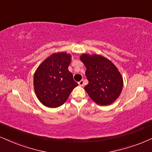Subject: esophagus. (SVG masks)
<instances>
[{
  "label": "esophagus",
  "mask_w": 152,
  "mask_h": 152,
  "mask_svg": "<svg viewBox=\"0 0 152 152\" xmlns=\"http://www.w3.org/2000/svg\"><path fill=\"white\" fill-rule=\"evenodd\" d=\"M78 84H79L80 86L82 87V86H84V81L83 80H81V81H80L79 82H78Z\"/></svg>",
  "instance_id": "34e87169"
}]
</instances>
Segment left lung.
I'll list each match as a JSON object with an SVG mask.
<instances>
[{
    "label": "left lung",
    "instance_id": "obj_1",
    "mask_svg": "<svg viewBox=\"0 0 152 152\" xmlns=\"http://www.w3.org/2000/svg\"><path fill=\"white\" fill-rule=\"evenodd\" d=\"M89 83L85 87L90 98L101 106H106L118 98L123 87L121 73L111 61L102 56L82 54Z\"/></svg>",
    "mask_w": 152,
    "mask_h": 152
}]
</instances>
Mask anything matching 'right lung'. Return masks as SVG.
<instances>
[{"label": "right lung", "instance_id": "1", "mask_svg": "<svg viewBox=\"0 0 152 152\" xmlns=\"http://www.w3.org/2000/svg\"><path fill=\"white\" fill-rule=\"evenodd\" d=\"M70 54L53 53L39 65L34 75V87L37 98L49 108L61 106L78 84L68 70Z\"/></svg>", "mask_w": 152, "mask_h": 152}]
</instances>
